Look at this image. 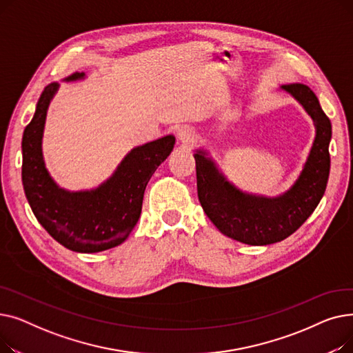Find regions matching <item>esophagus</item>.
<instances>
[{
  "label": "esophagus",
  "instance_id": "esophagus-1",
  "mask_svg": "<svg viewBox=\"0 0 353 353\" xmlns=\"http://www.w3.org/2000/svg\"><path fill=\"white\" fill-rule=\"evenodd\" d=\"M177 137H179V140H180L183 144H192V143L196 140V133H194L193 128L184 125V127L179 128Z\"/></svg>",
  "mask_w": 353,
  "mask_h": 353
}]
</instances>
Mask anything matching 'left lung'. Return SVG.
Segmentation results:
<instances>
[{
    "instance_id": "8db88e82",
    "label": "left lung",
    "mask_w": 353,
    "mask_h": 353,
    "mask_svg": "<svg viewBox=\"0 0 353 353\" xmlns=\"http://www.w3.org/2000/svg\"><path fill=\"white\" fill-rule=\"evenodd\" d=\"M282 88L298 99L316 123V139L305 169L288 193L277 199L245 194L219 176L203 153L194 154L197 196L203 210L221 233L246 245H272L294 233L319 205L329 179V117L307 85L293 83Z\"/></svg>"
}]
</instances>
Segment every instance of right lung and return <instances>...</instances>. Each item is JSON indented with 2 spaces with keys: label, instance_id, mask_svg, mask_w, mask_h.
Segmentation results:
<instances>
[{
  "label": "right lung",
  "instance_id": "add662e5",
  "mask_svg": "<svg viewBox=\"0 0 353 353\" xmlns=\"http://www.w3.org/2000/svg\"><path fill=\"white\" fill-rule=\"evenodd\" d=\"M74 72L67 80H77ZM57 83L47 85L23 134V186L39 223L64 248L96 253L119 246L137 225L148 180L173 150L174 137L165 136L140 145L123 160L116 174L91 192L68 193L48 176L41 137L47 108Z\"/></svg>",
  "mask_w": 353,
  "mask_h": 353
}]
</instances>
